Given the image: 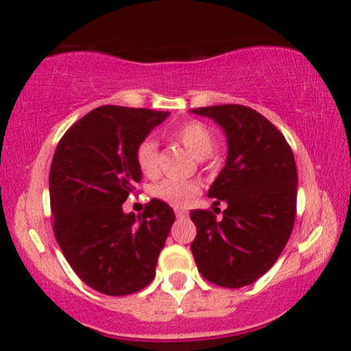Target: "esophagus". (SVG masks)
I'll use <instances>...</instances> for the list:
<instances>
[{"instance_id":"34e87169","label":"esophagus","mask_w":351,"mask_h":351,"mask_svg":"<svg viewBox=\"0 0 351 351\" xmlns=\"http://www.w3.org/2000/svg\"><path fill=\"white\" fill-rule=\"evenodd\" d=\"M175 213H176V217H186L188 216V211L184 208H176Z\"/></svg>"}]
</instances>
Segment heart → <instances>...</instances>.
<instances>
[{
  "label": "heart",
  "instance_id": "b5f03b06",
  "mask_svg": "<svg viewBox=\"0 0 351 351\" xmlns=\"http://www.w3.org/2000/svg\"><path fill=\"white\" fill-rule=\"evenodd\" d=\"M173 138L180 142L196 158H206L215 150L216 138L213 132L201 122L181 123L173 130ZM135 162L145 176H155L158 173V145L153 138H145L135 150ZM199 186L196 181L165 180L152 189L156 199L170 204V206H183L195 195H198Z\"/></svg>",
  "mask_w": 351,
  "mask_h": 351
}]
</instances>
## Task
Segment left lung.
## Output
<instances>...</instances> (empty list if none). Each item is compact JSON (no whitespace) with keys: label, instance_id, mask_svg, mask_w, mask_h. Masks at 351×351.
Returning <instances> with one entry per match:
<instances>
[{"label":"left lung","instance_id":"8db88e82","mask_svg":"<svg viewBox=\"0 0 351 351\" xmlns=\"http://www.w3.org/2000/svg\"><path fill=\"white\" fill-rule=\"evenodd\" d=\"M223 128L228 156L208 189L228 208L189 213L196 226L191 252L204 279L239 289L263 277L291 237L297 204V168L284 135L259 112L244 106L193 108Z\"/></svg>","mask_w":351,"mask_h":351}]
</instances>
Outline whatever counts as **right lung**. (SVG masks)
<instances>
[{"label": "right lung", "mask_w": 351, "mask_h": 351, "mask_svg": "<svg viewBox=\"0 0 351 351\" xmlns=\"http://www.w3.org/2000/svg\"><path fill=\"white\" fill-rule=\"evenodd\" d=\"M170 112L102 106L64 134L49 171L54 236L74 272L106 295L142 291L155 277L175 223L152 199L140 216L122 204L142 181L135 150Z\"/></svg>", "instance_id": "1"}]
</instances>
